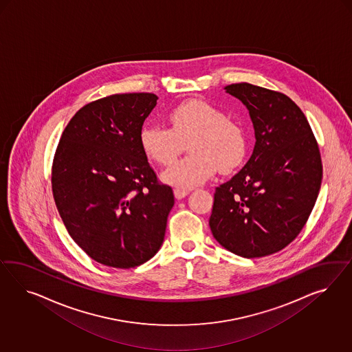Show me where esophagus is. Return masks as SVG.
I'll return each instance as SVG.
<instances>
[{
  "label": "esophagus",
  "mask_w": 352,
  "mask_h": 352,
  "mask_svg": "<svg viewBox=\"0 0 352 352\" xmlns=\"http://www.w3.org/2000/svg\"><path fill=\"white\" fill-rule=\"evenodd\" d=\"M188 193H190V191H187V190H179V188H175V190H174V195H175V197H177L178 200L186 197Z\"/></svg>",
  "instance_id": "obj_1"
}]
</instances>
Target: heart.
<instances>
[{
	"label": "heart",
	"mask_w": 352,
	"mask_h": 352,
	"mask_svg": "<svg viewBox=\"0 0 352 352\" xmlns=\"http://www.w3.org/2000/svg\"><path fill=\"white\" fill-rule=\"evenodd\" d=\"M168 121L170 128L146 124L139 131V144L149 160L168 166L179 156L182 142L190 139L187 149L191 155L162 175L175 188L191 190L208 181L217 168L230 173L245 160L246 129L221 108L192 99L171 108Z\"/></svg>",
	"instance_id": "1"
}]
</instances>
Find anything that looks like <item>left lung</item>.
<instances>
[{
	"mask_svg": "<svg viewBox=\"0 0 352 352\" xmlns=\"http://www.w3.org/2000/svg\"><path fill=\"white\" fill-rule=\"evenodd\" d=\"M226 90L249 109L256 146L245 166L215 188L209 226L215 240L237 256H271L298 236L316 203L319 144L288 96L248 82Z\"/></svg>",
	"mask_w": 352,
	"mask_h": 352,
	"instance_id": "8db88e82",
	"label": "left lung"
}]
</instances>
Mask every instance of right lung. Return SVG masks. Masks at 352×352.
Returning <instances> with one entry per match:
<instances>
[{
	"label": "right lung",
	"instance_id": "obj_1",
	"mask_svg": "<svg viewBox=\"0 0 352 352\" xmlns=\"http://www.w3.org/2000/svg\"><path fill=\"white\" fill-rule=\"evenodd\" d=\"M152 93L113 94L76 112L54 153L52 188L64 226L87 256L134 268L155 256L174 205L139 144Z\"/></svg>",
	"mask_w": 352,
	"mask_h": 352
}]
</instances>
